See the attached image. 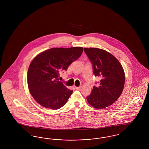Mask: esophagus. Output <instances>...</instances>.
<instances>
[{
	"instance_id": "esophagus-1",
	"label": "esophagus",
	"mask_w": 149,
	"mask_h": 149,
	"mask_svg": "<svg viewBox=\"0 0 149 149\" xmlns=\"http://www.w3.org/2000/svg\"><path fill=\"white\" fill-rule=\"evenodd\" d=\"M81 86H75V88H76V89H77V90H80L81 88Z\"/></svg>"
}]
</instances>
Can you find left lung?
Here are the masks:
<instances>
[{
	"mask_svg": "<svg viewBox=\"0 0 149 149\" xmlns=\"http://www.w3.org/2000/svg\"><path fill=\"white\" fill-rule=\"evenodd\" d=\"M93 66L95 76L101 78L99 86H94L86 97L89 104L97 109L110 106L120 97L123 90L125 74L119 61L106 50L84 48Z\"/></svg>",
	"mask_w": 149,
	"mask_h": 149,
	"instance_id": "left-lung-1",
	"label": "left lung"
}]
</instances>
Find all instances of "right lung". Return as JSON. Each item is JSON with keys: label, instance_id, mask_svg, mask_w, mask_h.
<instances>
[{"label": "right lung", "instance_id": "add662e5", "mask_svg": "<svg viewBox=\"0 0 149 149\" xmlns=\"http://www.w3.org/2000/svg\"><path fill=\"white\" fill-rule=\"evenodd\" d=\"M83 48H51L40 53L29 65L27 72L29 91L41 106L51 109L64 106L72 91L58 80L60 71L81 55Z\"/></svg>", "mask_w": 149, "mask_h": 149}]
</instances>
